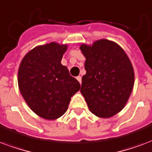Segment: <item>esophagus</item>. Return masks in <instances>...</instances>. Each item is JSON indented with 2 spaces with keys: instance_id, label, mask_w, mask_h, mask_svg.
Here are the masks:
<instances>
[{
  "instance_id": "1",
  "label": "esophagus",
  "mask_w": 152,
  "mask_h": 152,
  "mask_svg": "<svg viewBox=\"0 0 152 152\" xmlns=\"http://www.w3.org/2000/svg\"><path fill=\"white\" fill-rule=\"evenodd\" d=\"M76 78H77V81H78V82H80V83L82 82V77H80V76H77V77H76Z\"/></svg>"
}]
</instances>
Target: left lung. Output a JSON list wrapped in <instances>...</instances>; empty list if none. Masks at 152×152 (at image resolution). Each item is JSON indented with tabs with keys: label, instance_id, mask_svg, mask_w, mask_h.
I'll list each match as a JSON object with an SVG mask.
<instances>
[{
	"label": "left lung",
	"instance_id": "8db88e82",
	"mask_svg": "<svg viewBox=\"0 0 152 152\" xmlns=\"http://www.w3.org/2000/svg\"><path fill=\"white\" fill-rule=\"evenodd\" d=\"M86 58L81 94L90 112L109 118L124 109L134 86L133 66L124 49L113 41L102 39L92 45L81 44Z\"/></svg>",
	"mask_w": 152,
	"mask_h": 152
}]
</instances>
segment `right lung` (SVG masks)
Masks as SVG:
<instances>
[{"label": "right lung", "instance_id": "1", "mask_svg": "<svg viewBox=\"0 0 152 152\" xmlns=\"http://www.w3.org/2000/svg\"><path fill=\"white\" fill-rule=\"evenodd\" d=\"M66 50V44L56 42L37 46L26 54L19 66L22 97L35 113L46 120L63 116L81 87L61 63Z\"/></svg>", "mask_w": 152, "mask_h": 152}]
</instances>
